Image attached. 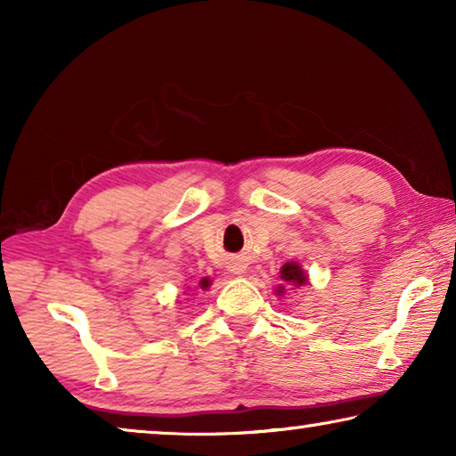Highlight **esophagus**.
Segmentation results:
<instances>
[{"label":"esophagus","mask_w":456,"mask_h":456,"mask_svg":"<svg viewBox=\"0 0 456 456\" xmlns=\"http://www.w3.org/2000/svg\"><path fill=\"white\" fill-rule=\"evenodd\" d=\"M231 272H233V273H237V275H241L243 272H245V265H233V267H231Z\"/></svg>","instance_id":"esophagus-1"}]
</instances>
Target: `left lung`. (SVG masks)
Instances as JSON below:
<instances>
[{
	"instance_id": "1",
	"label": "left lung",
	"mask_w": 456,
	"mask_h": 456,
	"mask_svg": "<svg viewBox=\"0 0 456 456\" xmlns=\"http://www.w3.org/2000/svg\"><path fill=\"white\" fill-rule=\"evenodd\" d=\"M281 281L283 285H289V288H299V285H304L307 281V275L302 272V267H299L296 261H289V264H285L281 267ZM283 285H280L277 293H283Z\"/></svg>"
}]
</instances>
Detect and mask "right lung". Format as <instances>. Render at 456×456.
<instances>
[{
  "instance_id": "add662e5",
  "label": "right lung",
  "mask_w": 456,
  "mask_h": 456,
  "mask_svg": "<svg viewBox=\"0 0 456 456\" xmlns=\"http://www.w3.org/2000/svg\"><path fill=\"white\" fill-rule=\"evenodd\" d=\"M200 285H203V288H207V285H209V280H203V281H200Z\"/></svg>"
}]
</instances>
